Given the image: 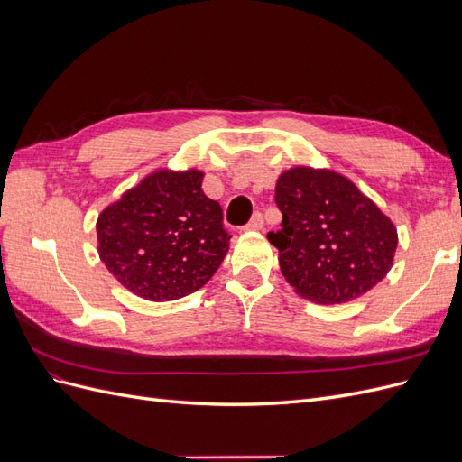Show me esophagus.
I'll use <instances>...</instances> for the list:
<instances>
[{
	"label": "esophagus",
	"mask_w": 462,
	"mask_h": 462,
	"mask_svg": "<svg viewBox=\"0 0 462 462\" xmlns=\"http://www.w3.org/2000/svg\"><path fill=\"white\" fill-rule=\"evenodd\" d=\"M263 227V217H262V214H254L253 216V219H250L246 226H245V229L246 231H258V229H262Z\"/></svg>",
	"instance_id": "34e87169"
}]
</instances>
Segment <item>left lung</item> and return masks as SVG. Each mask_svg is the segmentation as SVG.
<instances>
[{
    "mask_svg": "<svg viewBox=\"0 0 462 462\" xmlns=\"http://www.w3.org/2000/svg\"><path fill=\"white\" fill-rule=\"evenodd\" d=\"M275 204L283 221L268 241L300 297L318 304L355 300L393 265V221L341 173L292 167L277 179Z\"/></svg>",
    "mask_w": 462,
    "mask_h": 462,
    "instance_id": "8db88e82",
    "label": "left lung"
}]
</instances>
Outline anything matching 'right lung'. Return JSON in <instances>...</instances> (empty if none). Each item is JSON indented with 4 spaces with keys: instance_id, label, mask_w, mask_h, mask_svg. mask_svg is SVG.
<instances>
[{
    "instance_id": "obj_1",
    "label": "right lung",
    "mask_w": 462,
    "mask_h": 462,
    "mask_svg": "<svg viewBox=\"0 0 462 462\" xmlns=\"http://www.w3.org/2000/svg\"><path fill=\"white\" fill-rule=\"evenodd\" d=\"M199 170H158L97 216V253L133 295L177 300L206 285L229 250L219 202Z\"/></svg>"
}]
</instances>
